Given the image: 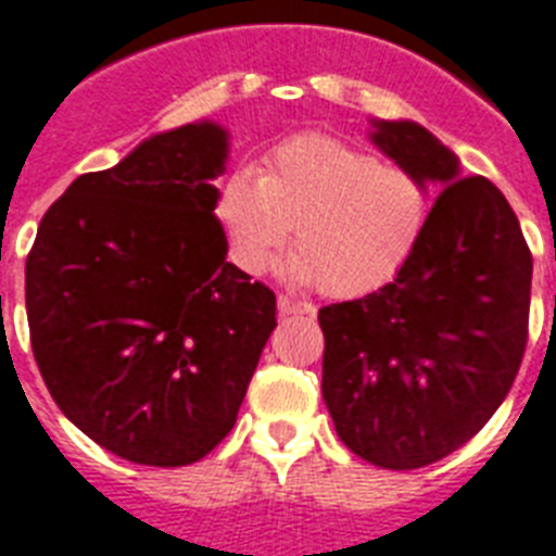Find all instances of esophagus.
Wrapping results in <instances>:
<instances>
[{"label": "esophagus", "mask_w": 556, "mask_h": 556, "mask_svg": "<svg viewBox=\"0 0 556 556\" xmlns=\"http://www.w3.org/2000/svg\"><path fill=\"white\" fill-rule=\"evenodd\" d=\"M277 308L279 315H315V306L312 303H303V300H294V296L279 294L277 296Z\"/></svg>", "instance_id": "34e87169"}]
</instances>
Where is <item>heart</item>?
<instances>
[{
    "mask_svg": "<svg viewBox=\"0 0 556 556\" xmlns=\"http://www.w3.org/2000/svg\"><path fill=\"white\" fill-rule=\"evenodd\" d=\"M431 210L422 177L324 134L286 139L262 175H227L215 201L241 270L262 274L294 230L282 277L317 282L329 296L370 294L400 277L426 239Z\"/></svg>",
    "mask_w": 556,
    "mask_h": 556,
    "instance_id": "obj_1",
    "label": "heart"
}]
</instances>
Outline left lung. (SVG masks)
<instances>
[{
  "mask_svg": "<svg viewBox=\"0 0 556 556\" xmlns=\"http://www.w3.org/2000/svg\"><path fill=\"white\" fill-rule=\"evenodd\" d=\"M372 146L438 184L426 239L379 291L317 312L324 402L344 446L419 469L472 440L514 384L531 308V250L510 203L417 122H372Z\"/></svg>",
  "mask_w": 556,
  "mask_h": 556,
  "instance_id": "left-lung-1",
  "label": "left lung"
}]
</instances>
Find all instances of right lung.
Listing matches in <instances>:
<instances>
[{"instance_id": "obj_1", "label": "right lung", "mask_w": 556, "mask_h": 556, "mask_svg": "<svg viewBox=\"0 0 556 556\" xmlns=\"http://www.w3.org/2000/svg\"><path fill=\"white\" fill-rule=\"evenodd\" d=\"M230 137L192 122L80 175L25 260L31 350L58 408L113 455L186 466L239 417L277 296L227 262Z\"/></svg>"}]
</instances>
